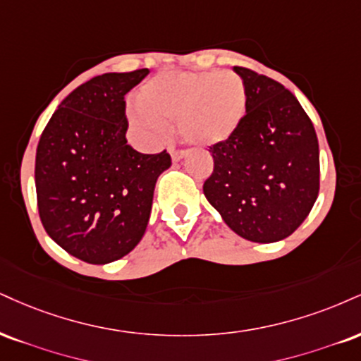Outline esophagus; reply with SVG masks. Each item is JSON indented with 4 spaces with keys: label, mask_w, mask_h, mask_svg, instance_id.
<instances>
[{
    "label": "esophagus",
    "mask_w": 361,
    "mask_h": 361,
    "mask_svg": "<svg viewBox=\"0 0 361 361\" xmlns=\"http://www.w3.org/2000/svg\"><path fill=\"white\" fill-rule=\"evenodd\" d=\"M169 154H171L173 161H180V159H183L186 156V151L185 149H176V147H169Z\"/></svg>",
    "instance_id": "1"
}]
</instances>
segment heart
<instances>
[{
	"label": "heart",
	"mask_w": 361,
	"mask_h": 361,
	"mask_svg": "<svg viewBox=\"0 0 361 361\" xmlns=\"http://www.w3.org/2000/svg\"><path fill=\"white\" fill-rule=\"evenodd\" d=\"M133 124L151 139L166 133L168 119L195 145H215L237 131L247 112L244 80L233 72H166L137 94Z\"/></svg>",
	"instance_id": "1"
}]
</instances>
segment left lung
Returning <instances> with one entry per match:
<instances>
[{
  "label": "left lung",
  "instance_id": "obj_1",
  "mask_svg": "<svg viewBox=\"0 0 361 361\" xmlns=\"http://www.w3.org/2000/svg\"><path fill=\"white\" fill-rule=\"evenodd\" d=\"M247 90L238 129L210 146L214 171L203 193L237 235L259 244L289 237L319 192L314 126L290 90L271 77L233 67Z\"/></svg>",
  "mask_w": 361,
  "mask_h": 361
}]
</instances>
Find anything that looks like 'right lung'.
Here are the masks:
<instances>
[{
    "label": "right lung",
    "instance_id": "1",
    "mask_svg": "<svg viewBox=\"0 0 361 361\" xmlns=\"http://www.w3.org/2000/svg\"><path fill=\"white\" fill-rule=\"evenodd\" d=\"M149 73H104L72 90L43 129L35 186L47 233L73 257L109 264L145 235L154 185L171 166L166 149L128 145L124 95Z\"/></svg>",
    "mask_w": 361,
    "mask_h": 361
}]
</instances>
